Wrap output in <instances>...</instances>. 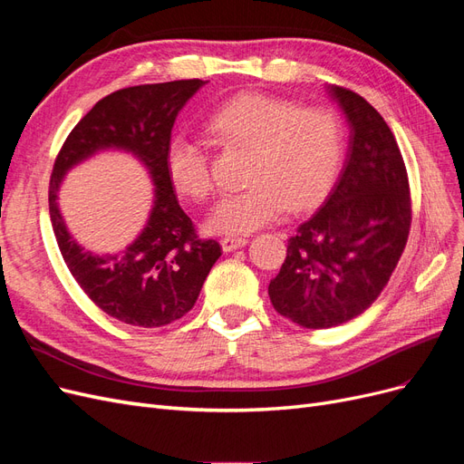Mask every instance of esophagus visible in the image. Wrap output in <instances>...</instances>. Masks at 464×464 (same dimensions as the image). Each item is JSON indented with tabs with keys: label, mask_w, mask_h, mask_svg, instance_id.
I'll list each match as a JSON object with an SVG mask.
<instances>
[{
	"label": "esophagus",
	"mask_w": 464,
	"mask_h": 464,
	"mask_svg": "<svg viewBox=\"0 0 464 464\" xmlns=\"http://www.w3.org/2000/svg\"><path fill=\"white\" fill-rule=\"evenodd\" d=\"M247 244L246 237H236V236H224L220 240V246L224 251H234L237 247H244Z\"/></svg>",
	"instance_id": "34e87169"
}]
</instances>
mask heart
I'll list each match as a JSON object with an SVG mask.
<instances>
[{"label": "heart", "instance_id": "obj_1", "mask_svg": "<svg viewBox=\"0 0 464 464\" xmlns=\"http://www.w3.org/2000/svg\"><path fill=\"white\" fill-rule=\"evenodd\" d=\"M215 141L247 149L246 189L227 193L208 215L218 234H247L280 217L285 208L307 210L325 199L344 152L343 121L331 108H300L286 98L242 92L220 104L205 121ZM172 186L195 201L213 191L203 147L174 135L164 150Z\"/></svg>", "mask_w": 464, "mask_h": 464}]
</instances>
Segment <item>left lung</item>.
Masks as SVG:
<instances>
[{"label":"left lung","instance_id":"8db88e82","mask_svg":"<svg viewBox=\"0 0 464 464\" xmlns=\"http://www.w3.org/2000/svg\"><path fill=\"white\" fill-rule=\"evenodd\" d=\"M348 123L339 179L317 213L288 240L269 285L275 310L305 329H329L363 314L389 283L409 240L406 168L382 114L353 91L329 85Z\"/></svg>","mask_w":464,"mask_h":464}]
</instances>
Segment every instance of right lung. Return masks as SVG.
<instances>
[{
  "label": "right lung",
  "instance_id": "right-lung-1",
  "mask_svg": "<svg viewBox=\"0 0 464 464\" xmlns=\"http://www.w3.org/2000/svg\"><path fill=\"white\" fill-rule=\"evenodd\" d=\"M207 82L170 81L108 94L75 125L53 164L50 220L67 269L102 312L128 325L162 327L184 317L222 254L218 242L195 236L164 166L179 110ZM104 150L130 151L155 186L144 230L116 255H94L81 246L68 232L57 201L66 172Z\"/></svg>",
  "mask_w": 464,
  "mask_h": 464
}]
</instances>
